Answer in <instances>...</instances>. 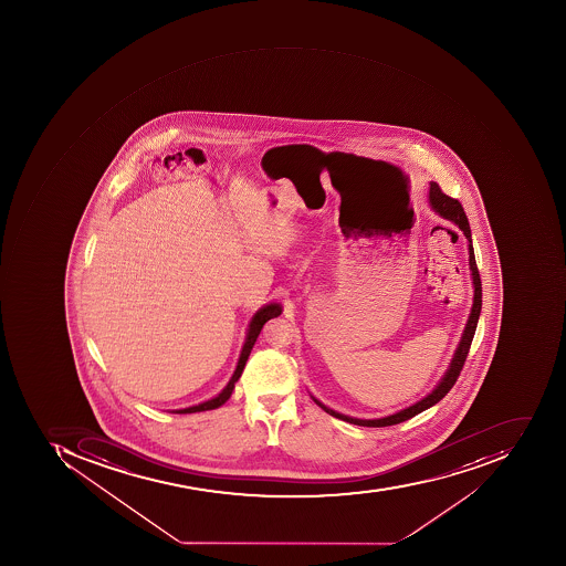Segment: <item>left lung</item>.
I'll use <instances>...</instances> for the list:
<instances>
[{"label": "left lung", "instance_id": "8db88e82", "mask_svg": "<svg viewBox=\"0 0 566 566\" xmlns=\"http://www.w3.org/2000/svg\"><path fill=\"white\" fill-rule=\"evenodd\" d=\"M428 202L434 213L440 214V217L446 218V220L452 221L453 224H458L459 229L464 233L465 239H468L471 281H473L474 289L473 306H471L470 317H468V322H465L461 342H459L458 348H455V353H453L449 369H447L446 374L441 376L440 381L434 386L431 394L426 395L424 398L416 401L413 406L407 407V409L398 410V412L391 413V416L379 417V419H357V417L345 416V413H339L336 412V410L329 409V407L324 406L321 400H317L313 395H310L312 400L315 401L321 409H324L325 412L329 413V416L336 417V419L349 422V424L367 426V428L394 426L398 424V422L407 421L410 417L421 413L422 410L429 409V407H433L434 403H438L441 398L446 397L450 389H452V386L455 385L459 374H461L462 365H464L465 357H468V353H470L471 342H473L474 331H476L478 318H480L481 313V281L480 272H478L476 260H474L470 221H468V217H465L461 202H459L458 199H452V197L446 196V193L441 192L440 187H438V184H434V181L429 184Z\"/></svg>", "mask_w": 566, "mask_h": 566}]
</instances>
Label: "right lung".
Wrapping results in <instances>:
<instances>
[{
    "mask_svg": "<svg viewBox=\"0 0 566 566\" xmlns=\"http://www.w3.org/2000/svg\"><path fill=\"white\" fill-rule=\"evenodd\" d=\"M281 313V303H269V305L261 306V308L254 313L253 318H251V322H249L248 325V334H245L244 346H242L241 357H239V361H237L235 370H233L232 377H230V381L227 382V386L221 389L217 397L211 398V400L202 401V403H199V406L187 407V409L171 410V412H205V410H213L223 406L224 401L229 400L230 395H232L233 388H235V382L239 381V377H241L242 370H244L245 361H248L249 358V353H251V349H253L254 343H256L258 336H260L261 329H263V325H265L270 318L279 317Z\"/></svg>",
    "mask_w": 566,
    "mask_h": 566,
    "instance_id": "1",
    "label": "right lung"
}]
</instances>
